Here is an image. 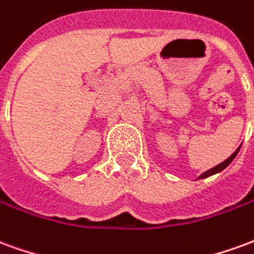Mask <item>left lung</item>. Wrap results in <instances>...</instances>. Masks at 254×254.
Returning <instances> with one entry per match:
<instances>
[{"label": "left lung", "mask_w": 254, "mask_h": 254, "mask_svg": "<svg viewBox=\"0 0 254 254\" xmlns=\"http://www.w3.org/2000/svg\"><path fill=\"white\" fill-rule=\"evenodd\" d=\"M240 148H241V147H240ZM240 148L237 149V151H235L234 154H233V155H231V156H230L229 159H226V160H224V162H222L220 165H218V166H215V167H212L211 170H208V171H205V173H202L201 176L198 177V178H200V180H201V178H207V177L213 176V174H216V173H219V171L224 170V169H226V167H227V166H229L230 163H231V162L234 160V158H235V156H237V154H238V151H240Z\"/></svg>", "instance_id": "obj_1"}]
</instances>
